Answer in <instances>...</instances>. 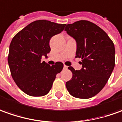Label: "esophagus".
<instances>
[{
	"mask_svg": "<svg viewBox=\"0 0 122 122\" xmlns=\"http://www.w3.org/2000/svg\"><path fill=\"white\" fill-rule=\"evenodd\" d=\"M64 69H67V68H68V66H66V65H64Z\"/></svg>",
	"mask_w": 122,
	"mask_h": 122,
	"instance_id": "34e87169",
	"label": "esophagus"
}]
</instances>
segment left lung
I'll return each mask as SVG.
<instances>
[{
	"instance_id": "8db88e82",
	"label": "left lung",
	"mask_w": 122,
	"mask_h": 122,
	"mask_svg": "<svg viewBox=\"0 0 122 122\" xmlns=\"http://www.w3.org/2000/svg\"><path fill=\"white\" fill-rule=\"evenodd\" d=\"M65 31L76 42V58H82V68L72 66V79L66 82L72 96L88 99L104 87L115 66V47L107 34L96 24L88 20L77 21L66 25Z\"/></svg>"
}]
</instances>
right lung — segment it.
Segmentation results:
<instances>
[{"label": "right lung", "mask_w": 122, "mask_h": 122, "mask_svg": "<svg viewBox=\"0 0 122 122\" xmlns=\"http://www.w3.org/2000/svg\"><path fill=\"white\" fill-rule=\"evenodd\" d=\"M66 24L46 20L32 22L12 38L8 53V63L16 84L31 96H43L52 88L56 76L64 64L57 62L51 66L42 56L50 53V38L64 30Z\"/></svg>", "instance_id": "add662e5"}]
</instances>
